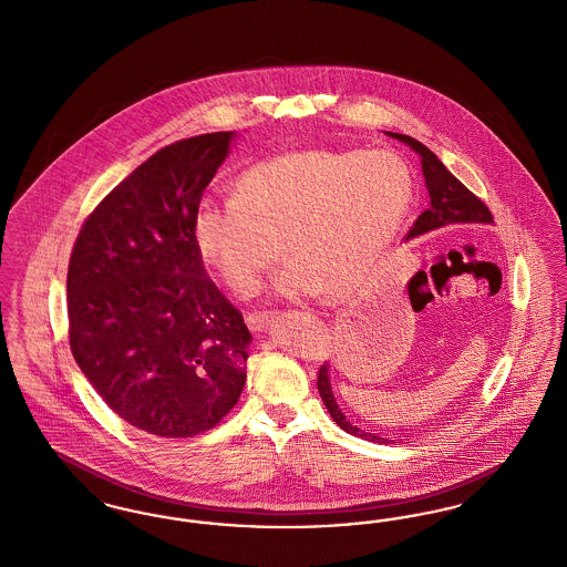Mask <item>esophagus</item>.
I'll list each match as a JSON object with an SVG mask.
<instances>
[{
  "instance_id": "1",
  "label": "esophagus",
  "mask_w": 567,
  "mask_h": 567,
  "mask_svg": "<svg viewBox=\"0 0 567 567\" xmlns=\"http://www.w3.org/2000/svg\"><path fill=\"white\" fill-rule=\"evenodd\" d=\"M274 312H259V315H246V323L255 331H261L271 323Z\"/></svg>"
}]
</instances>
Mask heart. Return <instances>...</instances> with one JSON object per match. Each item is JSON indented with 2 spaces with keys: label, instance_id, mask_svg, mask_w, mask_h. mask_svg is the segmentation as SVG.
Listing matches in <instances>:
<instances>
[{
  "label": "heart",
  "instance_id": "heart-1",
  "mask_svg": "<svg viewBox=\"0 0 567 567\" xmlns=\"http://www.w3.org/2000/svg\"><path fill=\"white\" fill-rule=\"evenodd\" d=\"M414 183L391 151H303L255 163L234 202L202 204L193 238L202 261L238 297L255 296L278 259L274 293L347 296L398 238Z\"/></svg>",
  "mask_w": 567,
  "mask_h": 567
}]
</instances>
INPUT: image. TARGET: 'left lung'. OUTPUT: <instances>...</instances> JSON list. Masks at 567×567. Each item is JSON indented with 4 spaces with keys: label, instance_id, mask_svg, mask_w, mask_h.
<instances>
[{
    "label": "left lung",
    "instance_id": "8db88e82",
    "mask_svg": "<svg viewBox=\"0 0 567 567\" xmlns=\"http://www.w3.org/2000/svg\"><path fill=\"white\" fill-rule=\"evenodd\" d=\"M384 134L404 142L421 157L423 178H425V187L430 193V208L425 213H421V216L414 220L412 229L408 231V240L419 238V236L433 231V229H440V227H449V225H493V215L485 204L463 183H458L457 178L444 167V163L440 162L425 144H421L419 140H414L410 135L393 134V132H384ZM317 386H319L327 412L331 414V419L338 423L340 430L357 435V437L370 440V442H378V444L395 442L389 437H380L377 433L363 432L344 416L342 408L338 405L336 395L331 391L329 363L321 365Z\"/></svg>",
    "mask_w": 567,
    "mask_h": 567
}]
</instances>
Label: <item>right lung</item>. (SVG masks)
Returning <instances> with one entry per match:
<instances>
[{"mask_svg": "<svg viewBox=\"0 0 567 567\" xmlns=\"http://www.w3.org/2000/svg\"><path fill=\"white\" fill-rule=\"evenodd\" d=\"M234 137L195 135L137 165L84 220L70 257L72 354L110 410L159 437L213 430L246 382L252 336L193 238Z\"/></svg>", "mask_w": 567, "mask_h": 567, "instance_id": "obj_1", "label": "right lung"}]
</instances>
